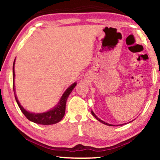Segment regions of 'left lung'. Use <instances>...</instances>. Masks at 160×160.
Listing matches in <instances>:
<instances>
[{"instance_id": "1", "label": "left lung", "mask_w": 160, "mask_h": 160, "mask_svg": "<svg viewBox=\"0 0 160 160\" xmlns=\"http://www.w3.org/2000/svg\"><path fill=\"white\" fill-rule=\"evenodd\" d=\"M91 113H92V116L94 117L95 118V119H97L98 121H99L100 122H101V123H102V124H106V125H108V126H115V125H113V124H108V123H106V122H103L102 121V120H101L100 119H99V118H98L97 116H96L95 114V113L93 112L92 111H91ZM133 121V120H132ZM126 124V123H125ZM124 124H119V125H123ZM119 125H116V126H119Z\"/></svg>"}]
</instances>
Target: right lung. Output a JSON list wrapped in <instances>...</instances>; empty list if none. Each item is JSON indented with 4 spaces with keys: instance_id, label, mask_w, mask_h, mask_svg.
Masks as SVG:
<instances>
[{
    "instance_id": "obj_1",
    "label": "right lung",
    "mask_w": 160,
    "mask_h": 160,
    "mask_svg": "<svg viewBox=\"0 0 160 160\" xmlns=\"http://www.w3.org/2000/svg\"><path fill=\"white\" fill-rule=\"evenodd\" d=\"M14 64L15 60L14 61V64H13V89H14V92L16 101L18 104V106L23 113V114L25 116L26 118L30 121H31L34 123L43 124V125H49V124H54L58 123V122H60L62 119L64 117L65 112V106H66V101L68 98L70 94L71 93L72 90H73L74 87H76V82H74L73 84H71L61 97L60 101L57 105L54 106L53 108L51 110L46 111L43 113H32L30 111H28L21 106L19 103L18 99H17L16 94H15V89H14V77H15V73H14Z\"/></svg>"
}]
</instances>
